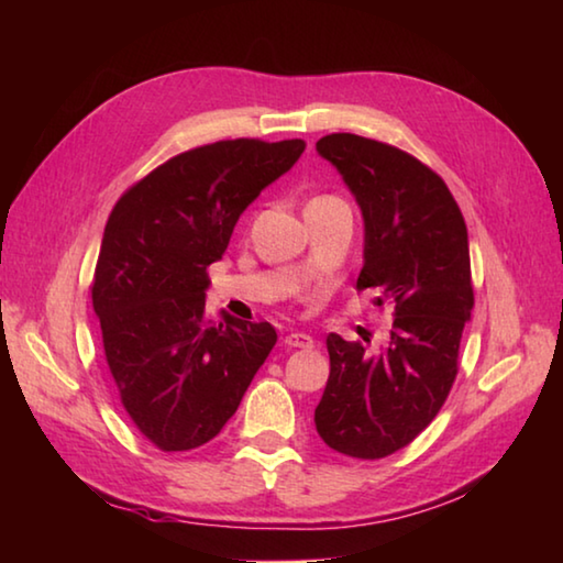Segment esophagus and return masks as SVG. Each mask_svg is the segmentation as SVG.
Returning <instances> with one entry per match:
<instances>
[{"label": "esophagus", "instance_id": "esophagus-1", "mask_svg": "<svg viewBox=\"0 0 563 563\" xmlns=\"http://www.w3.org/2000/svg\"><path fill=\"white\" fill-rule=\"evenodd\" d=\"M285 345L310 350L312 347V338L308 335V332H288V335H285Z\"/></svg>", "mask_w": 563, "mask_h": 563}]
</instances>
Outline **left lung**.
I'll use <instances>...</instances> for the list:
<instances>
[{
  "label": "left lung",
  "instance_id": "obj_1",
  "mask_svg": "<svg viewBox=\"0 0 563 563\" xmlns=\"http://www.w3.org/2000/svg\"><path fill=\"white\" fill-rule=\"evenodd\" d=\"M365 223L357 290L393 308L385 347L328 335L330 377L316 407L322 442L357 460L402 450L440 412L474 308L470 238L444 180L415 156L355 133L322 136Z\"/></svg>",
  "mask_w": 563,
  "mask_h": 563
}]
</instances>
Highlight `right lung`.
Segmentation results:
<instances>
[{"instance_id":"add662e5","label":"right lung","mask_w":563,"mask_h":563,"mask_svg":"<svg viewBox=\"0 0 563 563\" xmlns=\"http://www.w3.org/2000/svg\"><path fill=\"white\" fill-rule=\"evenodd\" d=\"M302 151L300 139L218 141L166 161L113 206L93 312L121 405L158 450L211 442L278 340L271 322L206 316L208 265Z\"/></svg>"}]
</instances>
